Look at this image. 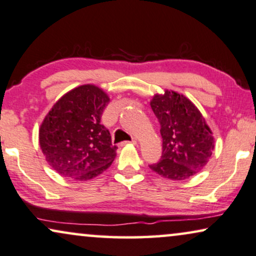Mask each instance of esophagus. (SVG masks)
I'll return each mask as SVG.
<instances>
[{
	"mask_svg": "<svg viewBox=\"0 0 256 256\" xmlns=\"http://www.w3.org/2000/svg\"><path fill=\"white\" fill-rule=\"evenodd\" d=\"M126 143H132V144H137V139H132L131 142H125L124 144H126Z\"/></svg>",
	"mask_w": 256,
	"mask_h": 256,
	"instance_id": "1",
	"label": "esophagus"
}]
</instances>
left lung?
Returning <instances> with one entry per match:
<instances>
[{
  "mask_svg": "<svg viewBox=\"0 0 256 256\" xmlns=\"http://www.w3.org/2000/svg\"><path fill=\"white\" fill-rule=\"evenodd\" d=\"M160 125L163 152L150 169L160 176L182 180L198 172L214 150V137L198 108L182 94L166 90L150 102Z\"/></svg>",
  "mask_w": 256,
  "mask_h": 256,
  "instance_id": "8db88e82",
  "label": "left lung"
}]
</instances>
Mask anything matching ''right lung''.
<instances>
[{"mask_svg":"<svg viewBox=\"0 0 256 256\" xmlns=\"http://www.w3.org/2000/svg\"><path fill=\"white\" fill-rule=\"evenodd\" d=\"M110 98L94 85L76 87L58 100L41 124L38 140L61 176L88 180L111 166L117 146L100 122Z\"/></svg>","mask_w":256,"mask_h":256,"instance_id":"add662e5","label":"right lung"}]
</instances>
